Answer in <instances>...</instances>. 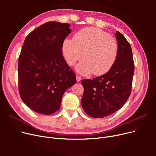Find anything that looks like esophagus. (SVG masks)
Returning <instances> with one entry per match:
<instances>
[{
    "label": "esophagus",
    "mask_w": 156,
    "mask_h": 156,
    "mask_svg": "<svg viewBox=\"0 0 156 156\" xmlns=\"http://www.w3.org/2000/svg\"><path fill=\"white\" fill-rule=\"evenodd\" d=\"M76 78L77 81H80L81 80V78L79 75H76Z\"/></svg>",
    "instance_id": "1"
}]
</instances>
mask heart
<instances>
[{"instance_id":"1","label":"heart","mask_w":156,"mask_h":156,"mask_svg":"<svg viewBox=\"0 0 156 156\" xmlns=\"http://www.w3.org/2000/svg\"><path fill=\"white\" fill-rule=\"evenodd\" d=\"M64 59L73 66L83 56L76 66L81 75L100 76L108 72L115 62L118 54L116 40L99 28L88 27L78 31L74 38H66L62 44Z\"/></svg>"}]
</instances>
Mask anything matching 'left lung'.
Segmentation results:
<instances>
[{"label": "left lung", "mask_w": 156, "mask_h": 156, "mask_svg": "<svg viewBox=\"0 0 156 156\" xmlns=\"http://www.w3.org/2000/svg\"><path fill=\"white\" fill-rule=\"evenodd\" d=\"M116 60L110 70L95 78L81 81L84 92L81 105L88 116L104 118L120 109L129 98L134 74V61L129 43L120 32Z\"/></svg>", "instance_id": "left-lung-1"}]
</instances>
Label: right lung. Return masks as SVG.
<instances>
[{
    "instance_id": "add662e5",
    "label": "right lung",
    "mask_w": 156,
    "mask_h": 156,
    "mask_svg": "<svg viewBox=\"0 0 156 156\" xmlns=\"http://www.w3.org/2000/svg\"><path fill=\"white\" fill-rule=\"evenodd\" d=\"M68 23L47 22L24 40L18 59V86L23 102L34 111L52 114L59 110L76 75L62 56V44L71 31Z\"/></svg>"
}]
</instances>
